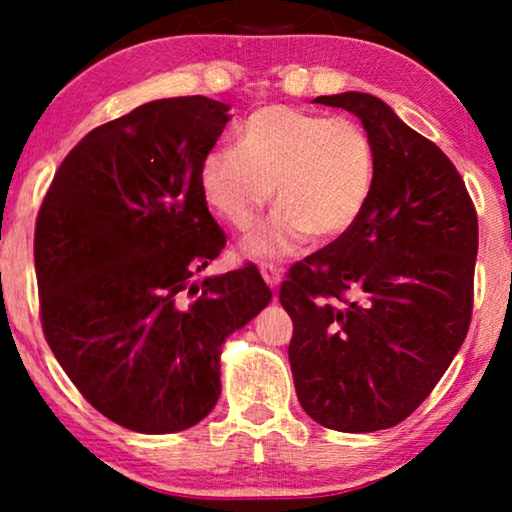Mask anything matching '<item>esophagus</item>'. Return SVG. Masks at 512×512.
I'll use <instances>...</instances> for the list:
<instances>
[{
    "label": "esophagus",
    "mask_w": 512,
    "mask_h": 512,
    "mask_svg": "<svg viewBox=\"0 0 512 512\" xmlns=\"http://www.w3.org/2000/svg\"><path fill=\"white\" fill-rule=\"evenodd\" d=\"M261 275H263L265 284H268L270 289H277L279 282H282V272H279L272 263H263L261 265Z\"/></svg>",
    "instance_id": "esophagus-1"
}]
</instances>
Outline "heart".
Instances as JSON below:
<instances>
[{"mask_svg":"<svg viewBox=\"0 0 512 512\" xmlns=\"http://www.w3.org/2000/svg\"><path fill=\"white\" fill-rule=\"evenodd\" d=\"M368 130L349 118L296 107L249 116L240 149L209 151L200 167L205 198L230 226L251 228L275 188V214L247 237L254 258H279L305 240L328 242L359 221L375 184Z\"/></svg>","mask_w":512,"mask_h":512,"instance_id":"b5f03b06","label":"heart"}]
</instances>
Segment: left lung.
Wrapping results in <instances>:
<instances>
[{
    "mask_svg": "<svg viewBox=\"0 0 512 512\" xmlns=\"http://www.w3.org/2000/svg\"><path fill=\"white\" fill-rule=\"evenodd\" d=\"M314 102L361 118L377 167L359 221L293 263L279 289L293 384L326 429H391L431 394L471 326L478 212L452 160L382 100Z\"/></svg>",
    "mask_w": 512,
    "mask_h": 512,
    "instance_id": "1",
    "label": "left lung"
}]
</instances>
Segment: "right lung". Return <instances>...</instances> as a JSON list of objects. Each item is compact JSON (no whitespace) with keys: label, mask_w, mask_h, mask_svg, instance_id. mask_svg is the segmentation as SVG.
Masks as SVG:
<instances>
[{"label":"right lung","mask_w":512,"mask_h":512,"mask_svg":"<svg viewBox=\"0 0 512 512\" xmlns=\"http://www.w3.org/2000/svg\"><path fill=\"white\" fill-rule=\"evenodd\" d=\"M228 109L202 95L142 104L90 130L41 200L46 342L81 396L130 431L205 419L221 394L223 340L272 298L254 263L195 282L226 247L200 167Z\"/></svg>","instance_id":"1"}]
</instances>
